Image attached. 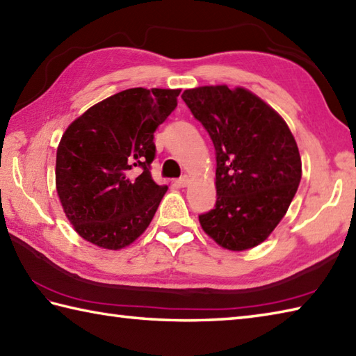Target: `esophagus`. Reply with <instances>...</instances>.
I'll return each mask as SVG.
<instances>
[{
	"label": "esophagus",
	"mask_w": 356,
	"mask_h": 356,
	"mask_svg": "<svg viewBox=\"0 0 356 356\" xmlns=\"http://www.w3.org/2000/svg\"><path fill=\"white\" fill-rule=\"evenodd\" d=\"M177 184H178L179 187H186L187 184H189V177H187V175L181 177V178L177 181Z\"/></svg>",
	"instance_id": "obj_1"
}]
</instances>
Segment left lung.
Instances as JSON below:
<instances>
[{
	"label": "left lung",
	"mask_w": 356,
	"mask_h": 356,
	"mask_svg": "<svg viewBox=\"0 0 356 356\" xmlns=\"http://www.w3.org/2000/svg\"><path fill=\"white\" fill-rule=\"evenodd\" d=\"M181 97L216 147L217 201L198 217L201 227L226 250L260 245L284 218L302 177L294 136L245 88L198 86Z\"/></svg>",
	"instance_id": "1"
}]
</instances>
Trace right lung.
Masks as SVG:
<instances>
[{
	"instance_id": "add662e5",
	"label": "right lung",
	"mask_w": 356,
	"mask_h": 356,
	"mask_svg": "<svg viewBox=\"0 0 356 356\" xmlns=\"http://www.w3.org/2000/svg\"><path fill=\"white\" fill-rule=\"evenodd\" d=\"M181 90L130 88L92 105L57 147L56 187L80 237L105 250L133 243L167 192L152 178L153 133L177 108Z\"/></svg>"
}]
</instances>
